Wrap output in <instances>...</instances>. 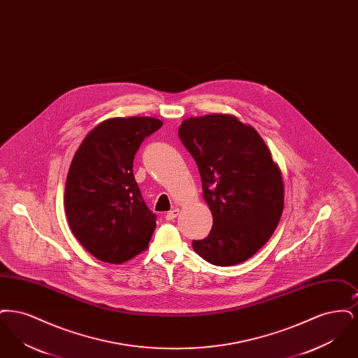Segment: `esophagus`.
Instances as JSON below:
<instances>
[{
  "instance_id": "esophagus-1",
  "label": "esophagus",
  "mask_w": 358,
  "mask_h": 358,
  "mask_svg": "<svg viewBox=\"0 0 358 358\" xmlns=\"http://www.w3.org/2000/svg\"><path fill=\"white\" fill-rule=\"evenodd\" d=\"M178 213H180V210L174 208V209H171V212H168V213H166L165 219H166L168 222H171V220H174V219L178 216Z\"/></svg>"
}]
</instances>
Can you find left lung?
Returning a JSON list of instances; mask_svg holds the SVG:
<instances>
[{"mask_svg":"<svg viewBox=\"0 0 358 358\" xmlns=\"http://www.w3.org/2000/svg\"><path fill=\"white\" fill-rule=\"evenodd\" d=\"M178 136L200 171L213 217L209 235L193 250L215 266L238 264L271 238L283 210V180L252 126L232 115L185 120Z\"/></svg>","mask_w":358,"mask_h":358,"instance_id":"left-lung-1","label":"left lung"}]
</instances>
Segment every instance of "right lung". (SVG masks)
Returning <instances> with one entry per match:
<instances>
[{"label": "right lung", "mask_w": 358, "mask_h": 358, "mask_svg": "<svg viewBox=\"0 0 358 358\" xmlns=\"http://www.w3.org/2000/svg\"><path fill=\"white\" fill-rule=\"evenodd\" d=\"M161 126L150 117L104 120L72 158L64 192L69 228L102 262L120 264L149 245L157 216L142 199L133 162L143 139Z\"/></svg>", "instance_id": "right-lung-1"}]
</instances>
